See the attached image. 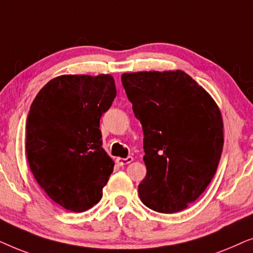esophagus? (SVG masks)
I'll return each instance as SVG.
<instances>
[{
  "mask_svg": "<svg viewBox=\"0 0 253 253\" xmlns=\"http://www.w3.org/2000/svg\"><path fill=\"white\" fill-rule=\"evenodd\" d=\"M132 160H133L132 157H127L126 159H124V158H117L116 162H117V165H120V166H126L127 164H130V162H132Z\"/></svg>",
  "mask_w": 253,
  "mask_h": 253,
  "instance_id": "obj_1",
  "label": "esophagus"
}]
</instances>
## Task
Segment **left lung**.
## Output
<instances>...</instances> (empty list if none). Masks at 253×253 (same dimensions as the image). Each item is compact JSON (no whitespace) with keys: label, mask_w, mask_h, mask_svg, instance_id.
<instances>
[{"label":"left lung","mask_w":253,"mask_h":253,"mask_svg":"<svg viewBox=\"0 0 253 253\" xmlns=\"http://www.w3.org/2000/svg\"><path fill=\"white\" fill-rule=\"evenodd\" d=\"M121 79L144 132L147 172L139 198L159 213L185 210L216 172L223 147L219 107L182 70L131 72Z\"/></svg>","instance_id":"8db88e82"}]
</instances>
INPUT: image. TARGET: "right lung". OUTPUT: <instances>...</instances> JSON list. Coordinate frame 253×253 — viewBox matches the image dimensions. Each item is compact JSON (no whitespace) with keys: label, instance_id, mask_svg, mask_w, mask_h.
I'll return each instance as SVG.
<instances>
[{"label":"right lung","instance_id":"obj_1","mask_svg":"<svg viewBox=\"0 0 253 253\" xmlns=\"http://www.w3.org/2000/svg\"><path fill=\"white\" fill-rule=\"evenodd\" d=\"M116 86L110 75H63L40 89L26 121L31 171L48 197L71 211L98 204L114 161L102 148L100 119Z\"/></svg>","mask_w":253,"mask_h":253}]
</instances>
